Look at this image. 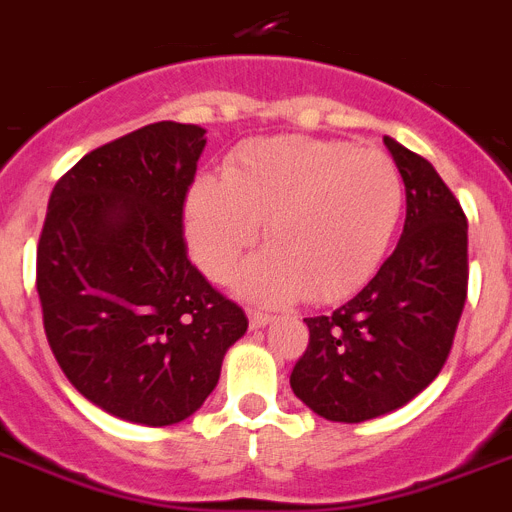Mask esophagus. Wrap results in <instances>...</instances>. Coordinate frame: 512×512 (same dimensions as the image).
I'll return each instance as SVG.
<instances>
[{
    "instance_id": "1",
    "label": "esophagus",
    "mask_w": 512,
    "mask_h": 512,
    "mask_svg": "<svg viewBox=\"0 0 512 512\" xmlns=\"http://www.w3.org/2000/svg\"><path fill=\"white\" fill-rule=\"evenodd\" d=\"M247 317H250L252 330H260V327H265V324L273 322V314H268V311H260V309H247Z\"/></svg>"
}]
</instances>
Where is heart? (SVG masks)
I'll use <instances>...</instances> for the list:
<instances>
[{"instance_id":"heart-1","label":"heart","mask_w":512,"mask_h":512,"mask_svg":"<svg viewBox=\"0 0 512 512\" xmlns=\"http://www.w3.org/2000/svg\"><path fill=\"white\" fill-rule=\"evenodd\" d=\"M402 206V175L384 151L273 136L242 146L224 180L195 182L185 234L203 273L224 281L268 221L270 247L247 262L239 288L262 301H337L379 268Z\"/></svg>"}]
</instances>
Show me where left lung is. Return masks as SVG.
Instances as JSON below:
<instances>
[{
  "mask_svg": "<svg viewBox=\"0 0 512 512\" xmlns=\"http://www.w3.org/2000/svg\"><path fill=\"white\" fill-rule=\"evenodd\" d=\"M407 193L402 239L361 293L306 317L291 389L332 422H363L417 397L453 348L469 286L466 213L433 164L384 136Z\"/></svg>",
  "mask_w": 512,
  "mask_h": 512,
  "instance_id": "1",
  "label": "left lung"
}]
</instances>
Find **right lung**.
<instances>
[{"label":"right lung","mask_w":512,"mask_h":512,"mask_svg":"<svg viewBox=\"0 0 512 512\" xmlns=\"http://www.w3.org/2000/svg\"><path fill=\"white\" fill-rule=\"evenodd\" d=\"M159 121L59 177L38 239L43 330L71 386L110 415L175 425L213 391L247 314L188 257L185 201L206 139Z\"/></svg>","instance_id":"add662e5"}]
</instances>
